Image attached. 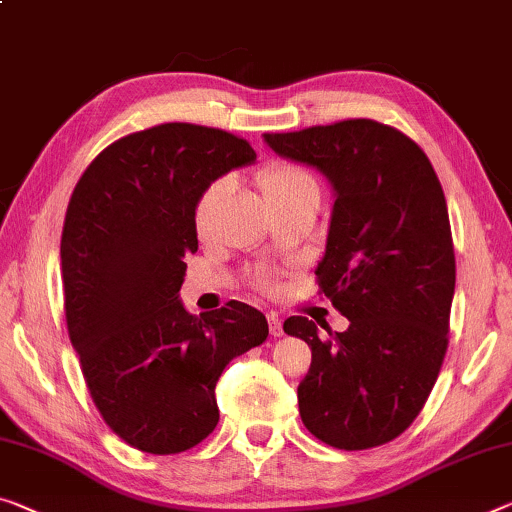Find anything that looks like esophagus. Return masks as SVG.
I'll return each instance as SVG.
<instances>
[{
	"mask_svg": "<svg viewBox=\"0 0 512 512\" xmlns=\"http://www.w3.org/2000/svg\"><path fill=\"white\" fill-rule=\"evenodd\" d=\"M267 322H270V334L274 338L283 336V325H281V318L277 316V313H270V316H267Z\"/></svg>",
	"mask_w": 512,
	"mask_h": 512,
	"instance_id": "obj_1",
	"label": "esophagus"
}]
</instances>
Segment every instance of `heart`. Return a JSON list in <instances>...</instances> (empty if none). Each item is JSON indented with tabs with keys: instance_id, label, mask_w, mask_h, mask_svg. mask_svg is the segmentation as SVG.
Returning <instances> with one entry per match:
<instances>
[{
	"instance_id": "b5f03b06",
	"label": "heart",
	"mask_w": 512,
	"mask_h": 512,
	"mask_svg": "<svg viewBox=\"0 0 512 512\" xmlns=\"http://www.w3.org/2000/svg\"><path fill=\"white\" fill-rule=\"evenodd\" d=\"M226 190H229V180L224 178H219L206 187V192L201 194V199L196 203V210H194L196 231L206 233L210 229L212 217H215V210L219 206V201L224 199ZM258 190H261L267 208H270L274 203L290 201L295 199V196L318 192V185L313 183V178L309 174H304L302 169L293 167V164L274 162V164H267L265 169H261V174H258Z\"/></svg>"
}]
</instances>
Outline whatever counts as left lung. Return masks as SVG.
<instances>
[{
	"instance_id": "8db88e82",
	"label": "left lung",
	"mask_w": 512,
	"mask_h": 512,
	"mask_svg": "<svg viewBox=\"0 0 512 512\" xmlns=\"http://www.w3.org/2000/svg\"><path fill=\"white\" fill-rule=\"evenodd\" d=\"M263 139L334 190L316 274L350 327L320 325L325 336L304 316L283 322L311 348L297 387L304 426L343 451L387 444L423 410L448 348L455 254L442 185L410 137L371 119Z\"/></svg>"
}]
</instances>
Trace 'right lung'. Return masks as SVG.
Here are the masks:
<instances>
[{
	"label": "right lung",
	"mask_w": 512,
	"mask_h": 512,
	"mask_svg": "<svg viewBox=\"0 0 512 512\" xmlns=\"http://www.w3.org/2000/svg\"><path fill=\"white\" fill-rule=\"evenodd\" d=\"M256 162L245 139L164 123L107 146L70 196L61 233L68 336L109 428L144 453H180L219 421L215 387L270 329L254 306L192 316L178 300L199 249L206 187Z\"/></svg>",
	"instance_id": "1"
}]
</instances>
